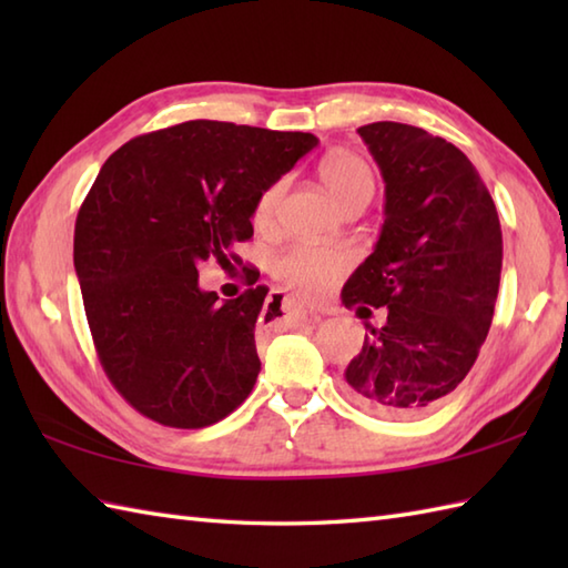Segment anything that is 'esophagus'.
<instances>
[{
  "label": "esophagus",
  "instance_id": "obj_1",
  "mask_svg": "<svg viewBox=\"0 0 568 568\" xmlns=\"http://www.w3.org/2000/svg\"><path fill=\"white\" fill-rule=\"evenodd\" d=\"M265 310L273 312L275 320H303L307 315V310L297 303L295 297H281L275 295L268 300V305H265Z\"/></svg>",
  "mask_w": 568,
  "mask_h": 568
}]
</instances>
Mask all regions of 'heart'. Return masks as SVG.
Masks as SVG:
<instances>
[{
  "mask_svg": "<svg viewBox=\"0 0 568 568\" xmlns=\"http://www.w3.org/2000/svg\"><path fill=\"white\" fill-rule=\"evenodd\" d=\"M320 178L324 187H327L329 197L339 204V207H348L352 202L366 200L371 202L373 190V173L354 153H332L320 163ZM285 192V180H277V183L265 187L256 207H253V222L256 226H268L277 212V204L283 200ZM348 256L342 251H329V248H315V246H291L283 253H277L273 261V275L281 281L287 291L297 295L315 297L327 293L329 287L339 281V277L348 268Z\"/></svg>",
  "mask_w": 568,
  "mask_h": 568,
  "instance_id": "obj_1",
  "label": "heart"
}]
</instances>
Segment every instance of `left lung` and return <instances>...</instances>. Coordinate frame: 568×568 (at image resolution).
<instances>
[{
  "mask_svg": "<svg viewBox=\"0 0 568 568\" xmlns=\"http://www.w3.org/2000/svg\"><path fill=\"white\" fill-rule=\"evenodd\" d=\"M385 180V222L342 300L388 307L346 366L352 400L383 417L437 407L466 378L496 310L503 232L490 192L454 143L397 122L358 129Z\"/></svg>",
  "mask_w": 568,
  "mask_h": 568,
  "instance_id": "8db88e82",
  "label": "left lung"
}]
</instances>
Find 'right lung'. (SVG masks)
<instances>
[{"mask_svg": "<svg viewBox=\"0 0 568 568\" xmlns=\"http://www.w3.org/2000/svg\"><path fill=\"white\" fill-rule=\"evenodd\" d=\"M317 136L195 119L114 151L84 197L72 261L106 378L143 417L200 429L256 385V324L268 287L220 303L197 265L241 263L253 207ZM275 315L265 312V322Z\"/></svg>", "mask_w": 568, "mask_h": 568, "instance_id": "1", "label": "right lung"}]
</instances>
